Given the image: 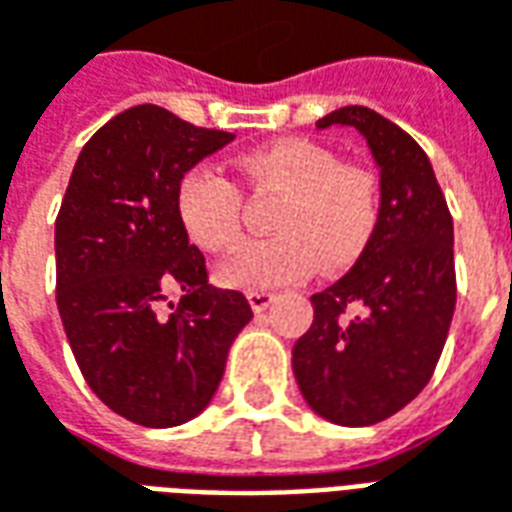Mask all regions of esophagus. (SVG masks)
Listing matches in <instances>:
<instances>
[{
    "label": "esophagus",
    "mask_w": 512,
    "mask_h": 512,
    "mask_svg": "<svg viewBox=\"0 0 512 512\" xmlns=\"http://www.w3.org/2000/svg\"><path fill=\"white\" fill-rule=\"evenodd\" d=\"M246 299H249V307L255 312H263L274 301V293H266V290H249L246 293Z\"/></svg>",
    "instance_id": "esophagus-1"
}]
</instances>
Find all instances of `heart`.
I'll return each instance as SVG.
<instances>
[{"mask_svg":"<svg viewBox=\"0 0 512 512\" xmlns=\"http://www.w3.org/2000/svg\"><path fill=\"white\" fill-rule=\"evenodd\" d=\"M249 189L277 191L271 238L249 241L222 268V285L244 290L296 282L318 263L343 271L365 252L376 233L381 194L376 175L343 164L332 147L312 139H279L241 156ZM244 194L213 167L189 169L178 186V213L191 241L205 252H227L241 241Z\"/></svg>","mask_w":512,"mask_h":512,"instance_id":"1","label":"heart"}]
</instances>
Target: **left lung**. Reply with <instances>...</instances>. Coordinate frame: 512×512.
I'll return each mask as SVG.
<instances>
[{"label":"left lung","instance_id":"8db88e82","mask_svg":"<svg viewBox=\"0 0 512 512\" xmlns=\"http://www.w3.org/2000/svg\"><path fill=\"white\" fill-rule=\"evenodd\" d=\"M354 126L381 169L376 233L354 268L312 296L315 318L293 345L304 400L329 422L365 428L425 389L455 312L452 216L425 150L367 106L318 128Z\"/></svg>","mask_w":512,"mask_h":512}]
</instances>
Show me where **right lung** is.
I'll return each instance as SVG.
<instances>
[{
  "instance_id": "obj_1",
  "label": "right lung",
  "mask_w": 512,
  "mask_h": 512,
  "mask_svg": "<svg viewBox=\"0 0 512 512\" xmlns=\"http://www.w3.org/2000/svg\"><path fill=\"white\" fill-rule=\"evenodd\" d=\"M233 139L131 106L82 147L57 213V307L76 365L106 406L145 428L197 417L252 321L244 293L208 285L178 213L183 175Z\"/></svg>"
}]
</instances>
